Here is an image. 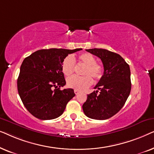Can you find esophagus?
<instances>
[{"instance_id": "obj_1", "label": "esophagus", "mask_w": 154, "mask_h": 154, "mask_svg": "<svg viewBox=\"0 0 154 154\" xmlns=\"http://www.w3.org/2000/svg\"><path fill=\"white\" fill-rule=\"evenodd\" d=\"M74 92H75V94L77 95V94L79 93V91L78 90H74Z\"/></svg>"}]
</instances>
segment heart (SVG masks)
I'll list each match as a JSON object with an SVG mask.
<instances>
[{"mask_svg": "<svg viewBox=\"0 0 154 154\" xmlns=\"http://www.w3.org/2000/svg\"><path fill=\"white\" fill-rule=\"evenodd\" d=\"M78 62L85 64L83 73L84 76L73 75L67 79L66 85L69 88L78 90H85L93 83L90 75L95 80L100 79L103 74V67L96 62V58L92 54L83 53L78 56ZM62 71L66 76H69L75 71V60L73 57L66 56L62 62Z\"/></svg>", "mask_w": 154, "mask_h": 154, "instance_id": "obj_1", "label": "heart"}]
</instances>
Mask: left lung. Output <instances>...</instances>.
Segmentation results:
<instances>
[{
	"label": "left lung",
	"mask_w": 154,
	"mask_h": 154,
	"mask_svg": "<svg viewBox=\"0 0 154 154\" xmlns=\"http://www.w3.org/2000/svg\"><path fill=\"white\" fill-rule=\"evenodd\" d=\"M86 51L101 59L104 74L94 87L98 90L88 94L83 110L90 119H108L121 110L129 97L131 90L130 66L115 52L101 48Z\"/></svg>",
	"instance_id": "1"
}]
</instances>
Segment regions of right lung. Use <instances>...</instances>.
<instances>
[{"mask_svg":"<svg viewBox=\"0 0 154 154\" xmlns=\"http://www.w3.org/2000/svg\"><path fill=\"white\" fill-rule=\"evenodd\" d=\"M75 50H39L23 61L17 79V89L29 112L41 120H51L62 114L75 96L71 88L60 90L66 85L62 62Z\"/></svg>","mask_w":154,"mask_h":154,"instance_id":"add662e5","label":"right lung"}]
</instances>
